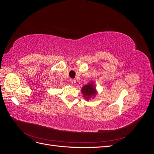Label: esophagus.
I'll return each instance as SVG.
<instances>
[{"label":"esophagus","instance_id":"obj_1","mask_svg":"<svg viewBox=\"0 0 154 154\" xmlns=\"http://www.w3.org/2000/svg\"><path fill=\"white\" fill-rule=\"evenodd\" d=\"M70 82H71V84H72V85L75 84V83H76V80H74V79H71V80H70Z\"/></svg>","mask_w":154,"mask_h":154}]
</instances>
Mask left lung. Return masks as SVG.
Segmentation results:
<instances>
[{
    "instance_id": "8db88e82",
    "label": "left lung",
    "mask_w": 154,
    "mask_h": 154,
    "mask_svg": "<svg viewBox=\"0 0 154 154\" xmlns=\"http://www.w3.org/2000/svg\"><path fill=\"white\" fill-rule=\"evenodd\" d=\"M82 92L83 94V97L88 101L90 98L93 96H95L96 94V87L94 85V83L91 82L88 84L85 85L82 88Z\"/></svg>"
}]
</instances>
